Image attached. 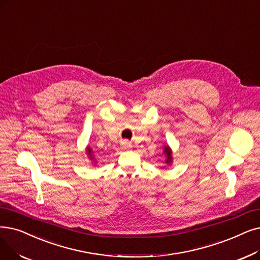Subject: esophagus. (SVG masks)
Masks as SVG:
<instances>
[{
	"label": "esophagus",
	"mask_w": 260,
	"mask_h": 260,
	"mask_svg": "<svg viewBox=\"0 0 260 260\" xmlns=\"http://www.w3.org/2000/svg\"><path fill=\"white\" fill-rule=\"evenodd\" d=\"M121 144H122V148L123 149H129L131 146H132V144H131V142L128 140H123Z\"/></svg>",
	"instance_id": "1"
}]
</instances>
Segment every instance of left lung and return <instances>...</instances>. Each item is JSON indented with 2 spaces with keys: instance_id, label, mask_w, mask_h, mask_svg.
Wrapping results in <instances>:
<instances>
[{
  "instance_id": "obj_1",
  "label": "left lung",
  "mask_w": 260,
  "mask_h": 260,
  "mask_svg": "<svg viewBox=\"0 0 260 260\" xmlns=\"http://www.w3.org/2000/svg\"><path fill=\"white\" fill-rule=\"evenodd\" d=\"M164 153H165V155L167 156V159H166V162L167 164H171V161H172V157H171V151H170V149L168 148V146H166L165 148V150H164Z\"/></svg>"
}]
</instances>
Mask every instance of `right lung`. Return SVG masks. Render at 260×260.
I'll return each instance as SVG.
<instances>
[{"label":"right lung","mask_w":260,"mask_h":260,"mask_svg":"<svg viewBox=\"0 0 260 260\" xmlns=\"http://www.w3.org/2000/svg\"><path fill=\"white\" fill-rule=\"evenodd\" d=\"M88 155L90 156V158H91V159H93V156H92V151H91V149H90V148H88Z\"/></svg>","instance_id":"right-lung-1"}]
</instances>
